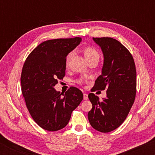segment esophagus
<instances>
[{"label":"esophagus","instance_id":"obj_1","mask_svg":"<svg viewBox=\"0 0 155 155\" xmlns=\"http://www.w3.org/2000/svg\"><path fill=\"white\" fill-rule=\"evenodd\" d=\"M84 100H87L88 99V95L87 93H84Z\"/></svg>","mask_w":155,"mask_h":155}]
</instances>
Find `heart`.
<instances>
[{"instance_id":"b5f03b06","label":"heart","mask_w":155,"mask_h":155,"mask_svg":"<svg viewBox=\"0 0 155 155\" xmlns=\"http://www.w3.org/2000/svg\"><path fill=\"white\" fill-rule=\"evenodd\" d=\"M84 54L85 58H86L87 60H90L92 58H95V57H99V53L97 52V51L96 50L95 48L92 47H87L84 49ZM73 55V51H71L68 54H67L66 56V60H65V63H66V65L68 64L69 60H70L71 58ZM88 81V77L87 76H81V77H79V79L76 80V82L79 84L83 85L84 84H86Z\"/></svg>"}]
</instances>
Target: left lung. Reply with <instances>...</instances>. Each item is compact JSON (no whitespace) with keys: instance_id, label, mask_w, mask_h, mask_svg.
<instances>
[{"instance_id":"1","label":"left lung","mask_w":155,"mask_h":155,"mask_svg":"<svg viewBox=\"0 0 155 155\" xmlns=\"http://www.w3.org/2000/svg\"><path fill=\"white\" fill-rule=\"evenodd\" d=\"M104 56L102 74L91 92L106 90V99L99 100L94 93L88 95L92 108L88 113L90 124L96 130H114L127 118L136 95V70L128 49L120 41L108 37L93 38Z\"/></svg>"}]
</instances>
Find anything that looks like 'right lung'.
<instances>
[{"label":"right lung","mask_w":155,"mask_h":155,"mask_svg":"<svg viewBox=\"0 0 155 155\" xmlns=\"http://www.w3.org/2000/svg\"><path fill=\"white\" fill-rule=\"evenodd\" d=\"M82 38H57L40 44L30 53L21 74V90L33 120L48 131L65 127L72 111L83 100V94L71 87L65 94L54 89L65 75L66 56Z\"/></svg>","instance_id":"obj_1"}]
</instances>
